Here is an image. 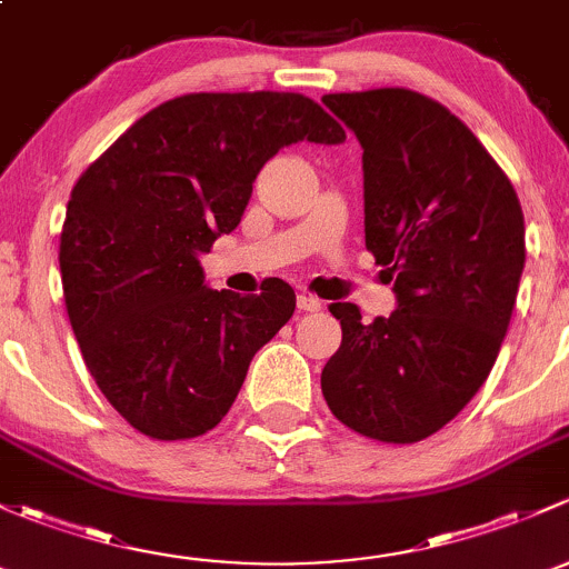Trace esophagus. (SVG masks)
I'll use <instances>...</instances> for the list:
<instances>
[{"mask_svg": "<svg viewBox=\"0 0 569 569\" xmlns=\"http://www.w3.org/2000/svg\"><path fill=\"white\" fill-rule=\"evenodd\" d=\"M298 309H301V312H320V309H323V301L315 298L312 292H301V296H298Z\"/></svg>", "mask_w": 569, "mask_h": 569, "instance_id": "34e87169", "label": "esophagus"}]
</instances>
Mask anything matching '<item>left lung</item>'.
Instances as JSON below:
<instances>
[{
    "label": "left lung",
    "mask_w": 569,
    "mask_h": 569,
    "mask_svg": "<svg viewBox=\"0 0 569 569\" xmlns=\"http://www.w3.org/2000/svg\"><path fill=\"white\" fill-rule=\"evenodd\" d=\"M365 148V241L397 309L361 323L331 303L342 345L320 375L331 413L359 436L416 443L488 380L526 262L518 194L468 126L421 92H331Z\"/></svg>",
    "instance_id": "1"
}]
</instances>
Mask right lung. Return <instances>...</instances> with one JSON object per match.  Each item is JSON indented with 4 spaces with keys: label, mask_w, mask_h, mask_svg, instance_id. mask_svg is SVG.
<instances>
[{
    "label": "right lung",
    "mask_w": 569,
    "mask_h": 569,
    "mask_svg": "<svg viewBox=\"0 0 569 569\" xmlns=\"http://www.w3.org/2000/svg\"><path fill=\"white\" fill-rule=\"evenodd\" d=\"M337 144L342 126L301 92H189L139 117L76 180L60 236L76 342L117 413L156 441L213 430L296 292L204 284L199 254L238 227L284 144Z\"/></svg>",
    "instance_id": "obj_1"
}]
</instances>
